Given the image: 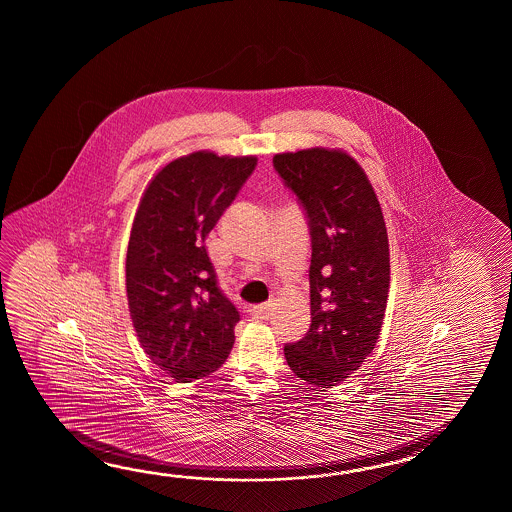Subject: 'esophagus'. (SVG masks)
<instances>
[{"label": "esophagus", "mask_w": 512, "mask_h": 512, "mask_svg": "<svg viewBox=\"0 0 512 512\" xmlns=\"http://www.w3.org/2000/svg\"><path fill=\"white\" fill-rule=\"evenodd\" d=\"M251 315L254 316L256 320H267V318L272 315V304H261L252 307Z\"/></svg>", "instance_id": "esophagus-1"}]
</instances>
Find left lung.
Here are the masks:
<instances>
[{
	"instance_id": "1",
	"label": "left lung",
	"mask_w": 512,
	"mask_h": 512,
	"mask_svg": "<svg viewBox=\"0 0 512 512\" xmlns=\"http://www.w3.org/2000/svg\"><path fill=\"white\" fill-rule=\"evenodd\" d=\"M272 164L304 207L311 234V326L285 360L294 375L331 388L359 370L381 335L390 245L379 199L342 150L276 153Z\"/></svg>"
}]
</instances>
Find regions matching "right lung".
Segmentation results:
<instances>
[{
    "label": "right lung",
    "mask_w": 512,
    "mask_h": 512,
    "mask_svg": "<svg viewBox=\"0 0 512 512\" xmlns=\"http://www.w3.org/2000/svg\"><path fill=\"white\" fill-rule=\"evenodd\" d=\"M254 155L194 152L166 164L142 194L126 254V293L142 349L177 382L218 370L240 313L218 287L208 232L254 172Z\"/></svg>",
    "instance_id": "right-lung-1"
}]
</instances>
